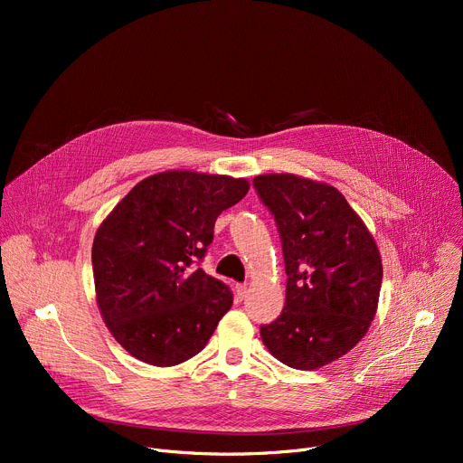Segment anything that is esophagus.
Returning a JSON list of instances; mask_svg holds the SVG:
<instances>
[{
	"label": "esophagus",
	"instance_id": "1",
	"mask_svg": "<svg viewBox=\"0 0 463 463\" xmlns=\"http://www.w3.org/2000/svg\"><path fill=\"white\" fill-rule=\"evenodd\" d=\"M246 295H248V283H236V287H234L236 300H244Z\"/></svg>",
	"mask_w": 463,
	"mask_h": 463
}]
</instances>
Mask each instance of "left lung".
<instances>
[{
  "label": "left lung",
  "mask_w": 463,
  "mask_h": 463,
  "mask_svg": "<svg viewBox=\"0 0 463 463\" xmlns=\"http://www.w3.org/2000/svg\"><path fill=\"white\" fill-rule=\"evenodd\" d=\"M281 236L287 297L262 344L295 370H317L366 335L379 304L375 240L335 187L297 175L253 178Z\"/></svg>",
  "instance_id": "8db88e82"
}]
</instances>
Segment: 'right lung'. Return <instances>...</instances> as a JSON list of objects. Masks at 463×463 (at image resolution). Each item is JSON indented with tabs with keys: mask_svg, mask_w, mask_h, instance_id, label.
<instances>
[{
	"mask_svg": "<svg viewBox=\"0 0 463 463\" xmlns=\"http://www.w3.org/2000/svg\"><path fill=\"white\" fill-rule=\"evenodd\" d=\"M248 191L246 178L165 170L138 182L97 229V306L131 356L168 368L204 349L232 293L193 262L212 244L217 215Z\"/></svg>",
	"mask_w": 463,
	"mask_h": 463,
	"instance_id": "obj_1",
	"label": "right lung"
}]
</instances>
